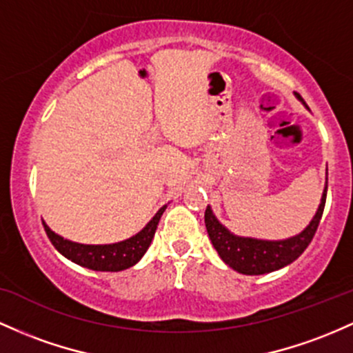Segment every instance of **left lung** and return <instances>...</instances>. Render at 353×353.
<instances>
[{
  "instance_id": "left-lung-1",
  "label": "left lung",
  "mask_w": 353,
  "mask_h": 353,
  "mask_svg": "<svg viewBox=\"0 0 353 353\" xmlns=\"http://www.w3.org/2000/svg\"><path fill=\"white\" fill-rule=\"evenodd\" d=\"M327 188L325 185L321 203L312 223L301 231L300 234L285 241H263V239L253 238H239L231 234L223 224L212 214L211 208H206L204 212V223L211 239L212 246L216 248L218 254L230 268L243 274H265L274 270H280L290 265L307 250L315 236L319 224L323 214L325 201H327Z\"/></svg>"
}]
</instances>
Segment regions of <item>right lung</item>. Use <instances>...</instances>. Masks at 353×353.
<instances>
[{"instance_id": "1", "label": "right lung", "mask_w": 353, "mask_h": 353, "mask_svg": "<svg viewBox=\"0 0 353 353\" xmlns=\"http://www.w3.org/2000/svg\"><path fill=\"white\" fill-rule=\"evenodd\" d=\"M165 208L168 206L159 209L157 214L149 221V224L141 233L125 239V241L114 243V245H80V243L68 241V239H63L61 236L55 234L45 223L43 228L52 245L58 250V253L63 254L70 261L94 271H122L134 266L139 259L144 256L147 248L152 243L159 219H161Z\"/></svg>"}]
</instances>
